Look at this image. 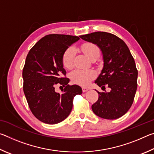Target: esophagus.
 <instances>
[{"label":"esophagus","mask_w":154,"mask_h":154,"mask_svg":"<svg viewBox=\"0 0 154 154\" xmlns=\"http://www.w3.org/2000/svg\"><path fill=\"white\" fill-rule=\"evenodd\" d=\"M82 91H83V92H87V91H88V89L86 88H82Z\"/></svg>","instance_id":"esophagus-1"}]
</instances>
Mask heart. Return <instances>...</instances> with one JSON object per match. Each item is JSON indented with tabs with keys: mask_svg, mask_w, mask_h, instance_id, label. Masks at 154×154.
I'll use <instances>...</instances> for the list:
<instances>
[{
	"mask_svg": "<svg viewBox=\"0 0 154 154\" xmlns=\"http://www.w3.org/2000/svg\"><path fill=\"white\" fill-rule=\"evenodd\" d=\"M81 49L90 60H96L100 54V49L95 43L87 42L81 45ZM75 49L69 47L62 56V64L67 69H71L75 65ZM96 72L92 69H77L71 73V79L81 85H87L94 79Z\"/></svg>",
	"mask_w": 154,
	"mask_h": 154,
	"instance_id": "heart-1",
	"label": "heart"
}]
</instances>
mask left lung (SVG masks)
Here are the masks:
<instances>
[{"instance_id": "8db88e82", "label": "left lung", "mask_w": 154, "mask_h": 154, "mask_svg": "<svg viewBox=\"0 0 154 154\" xmlns=\"http://www.w3.org/2000/svg\"><path fill=\"white\" fill-rule=\"evenodd\" d=\"M80 37L100 48L104 67L95 83L103 90L105 86L111 89L110 92L96 90L99 95L92 105L93 112L106 119L120 118L131 107L137 89L138 71L134 58L124 41L111 33L95 32Z\"/></svg>"}]
</instances>
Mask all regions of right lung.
<instances>
[{
	"label": "right lung",
	"instance_id": "add662e5",
	"mask_svg": "<svg viewBox=\"0 0 154 154\" xmlns=\"http://www.w3.org/2000/svg\"><path fill=\"white\" fill-rule=\"evenodd\" d=\"M79 36L51 34L38 41L28 52L23 68V90L32 114L45 124H56L66 119L72 108L73 98L82 90L70 85L63 69L64 51ZM57 85L65 87L55 92Z\"/></svg>",
	"mask_w": 154,
	"mask_h": 154
}]
</instances>
